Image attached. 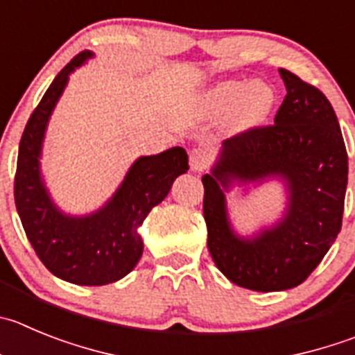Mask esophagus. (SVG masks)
Instances as JSON below:
<instances>
[{"mask_svg":"<svg viewBox=\"0 0 355 355\" xmlns=\"http://www.w3.org/2000/svg\"><path fill=\"white\" fill-rule=\"evenodd\" d=\"M189 162H191V170L203 171L210 164V152L207 148H193L189 154Z\"/></svg>","mask_w":355,"mask_h":355,"instance_id":"esophagus-1","label":"esophagus"}]
</instances>
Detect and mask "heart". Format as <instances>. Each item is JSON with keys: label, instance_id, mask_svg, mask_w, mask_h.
<instances>
[{"label": "heart", "instance_id": "1", "mask_svg": "<svg viewBox=\"0 0 355 355\" xmlns=\"http://www.w3.org/2000/svg\"><path fill=\"white\" fill-rule=\"evenodd\" d=\"M275 105V92L264 82L245 78L220 82L207 96V107L214 115L234 114L241 128H250L268 117Z\"/></svg>", "mask_w": 355, "mask_h": 355}]
</instances>
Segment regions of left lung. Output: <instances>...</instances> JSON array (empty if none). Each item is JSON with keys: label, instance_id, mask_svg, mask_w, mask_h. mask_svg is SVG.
Returning a JSON list of instances; mask_svg holds the SVG:
<instances>
[{"label": "left lung", "instance_id": "1", "mask_svg": "<svg viewBox=\"0 0 355 355\" xmlns=\"http://www.w3.org/2000/svg\"><path fill=\"white\" fill-rule=\"evenodd\" d=\"M287 94L275 124L250 128L223 144L205 185L208 250L236 286L259 293L300 286L342 230L349 157L329 99L280 68ZM280 178L290 203L275 227L254 239L238 237L227 218L225 195L234 181Z\"/></svg>", "mask_w": 355, "mask_h": 355}]
</instances>
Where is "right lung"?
I'll use <instances>...</instances> for the list:
<instances>
[{
  "label": "right lung",
  "instance_id": "right-lung-1",
  "mask_svg": "<svg viewBox=\"0 0 355 355\" xmlns=\"http://www.w3.org/2000/svg\"><path fill=\"white\" fill-rule=\"evenodd\" d=\"M92 55L89 51L75 55L43 94L22 132L13 184L15 207L36 256L51 273L77 286L117 282L137 266L144 252L138 227L168 196L175 178L189 170L187 152L173 147L138 157L114 196L94 214L73 217L55 207L40 173L45 129L69 73Z\"/></svg>",
  "mask_w": 355,
  "mask_h": 355
}]
</instances>
